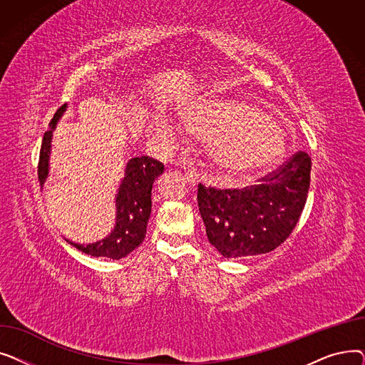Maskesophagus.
<instances>
[{"instance_id": "obj_1", "label": "esophagus", "mask_w": 365, "mask_h": 365, "mask_svg": "<svg viewBox=\"0 0 365 365\" xmlns=\"http://www.w3.org/2000/svg\"><path fill=\"white\" fill-rule=\"evenodd\" d=\"M198 176L200 175H198L195 168H186L185 170V179H186V182L189 183L190 187H195L198 185V182H200Z\"/></svg>"}]
</instances>
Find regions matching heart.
Returning <instances> with one entry per match:
<instances>
[{"instance_id":"b5f03b06","label":"heart","mask_w":365,"mask_h":365,"mask_svg":"<svg viewBox=\"0 0 365 365\" xmlns=\"http://www.w3.org/2000/svg\"><path fill=\"white\" fill-rule=\"evenodd\" d=\"M182 120L190 133L207 140L210 160L227 178L257 175L285 152L279 125L247 102L201 99L182 112Z\"/></svg>"}]
</instances>
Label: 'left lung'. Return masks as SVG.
Instances as JSON below:
<instances>
[{
    "mask_svg": "<svg viewBox=\"0 0 365 365\" xmlns=\"http://www.w3.org/2000/svg\"><path fill=\"white\" fill-rule=\"evenodd\" d=\"M311 157L296 152L257 185L217 189L198 185L207 238L225 257L269 253L293 232L311 183Z\"/></svg>",
    "mask_w": 365,
    "mask_h": 365,
    "instance_id": "obj_1",
    "label": "left lung"
}]
</instances>
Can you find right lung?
I'll return each instance as SVG.
<instances>
[{
	"instance_id": "obj_1",
	"label": "right lung",
	"mask_w": 365,
	"mask_h": 365,
	"mask_svg": "<svg viewBox=\"0 0 365 365\" xmlns=\"http://www.w3.org/2000/svg\"><path fill=\"white\" fill-rule=\"evenodd\" d=\"M66 105H62L56 110L54 117L48 124V130L44 133L40 161H38V180L43 185L48 175V155L51 133L57 121L63 115ZM163 163L149 158L136 157L131 158L125 167V176L120 185L117 194V222L113 231L105 240L94 244H75L73 247L80 252L94 257L123 259L138 248L146 235V226L152 208V185L160 175H163Z\"/></svg>"
}]
</instances>
